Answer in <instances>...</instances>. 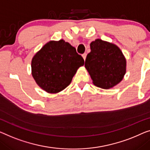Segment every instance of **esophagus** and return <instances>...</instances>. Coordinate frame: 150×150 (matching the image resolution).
<instances>
[{
  "mask_svg": "<svg viewBox=\"0 0 150 150\" xmlns=\"http://www.w3.org/2000/svg\"><path fill=\"white\" fill-rule=\"evenodd\" d=\"M86 56H87V54L86 53H84V54H82V57H83V58L84 61L86 59Z\"/></svg>",
  "mask_w": 150,
  "mask_h": 150,
  "instance_id": "obj_1",
  "label": "esophagus"
}]
</instances>
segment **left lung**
I'll list each match as a JSON object with an SVG mask.
<instances>
[{
	"label": "left lung",
	"mask_w": 150,
	"mask_h": 150,
	"mask_svg": "<svg viewBox=\"0 0 150 150\" xmlns=\"http://www.w3.org/2000/svg\"><path fill=\"white\" fill-rule=\"evenodd\" d=\"M85 67L96 86L110 89L122 81L126 73V59L118 47L96 39L90 44Z\"/></svg>",
	"instance_id": "8db88e82"
}]
</instances>
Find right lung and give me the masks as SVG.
Masks as SVG:
<instances>
[{
    "mask_svg": "<svg viewBox=\"0 0 150 150\" xmlns=\"http://www.w3.org/2000/svg\"><path fill=\"white\" fill-rule=\"evenodd\" d=\"M84 60L76 49L63 40L46 43L32 60V74L46 92L59 93L71 83Z\"/></svg>",
    "mask_w": 150,
    "mask_h": 150,
    "instance_id": "obj_1",
    "label": "right lung"
}]
</instances>
